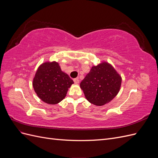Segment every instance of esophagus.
<instances>
[{
	"label": "esophagus",
	"instance_id": "esophagus-1",
	"mask_svg": "<svg viewBox=\"0 0 158 158\" xmlns=\"http://www.w3.org/2000/svg\"><path fill=\"white\" fill-rule=\"evenodd\" d=\"M74 83H75V84H78V83H79V82H80V80H79L78 78H74Z\"/></svg>",
	"mask_w": 158,
	"mask_h": 158
}]
</instances>
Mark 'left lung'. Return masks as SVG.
Instances as JSON below:
<instances>
[{"label":"left lung","instance_id":"obj_1","mask_svg":"<svg viewBox=\"0 0 158 158\" xmlns=\"http://www.w3.org/2000/svg\"><path fill=\"white\" fill-rule=\"evenodd\" d=\"M121 76L107 62L93 66L89 73L80 83L88 101L102 106L110 102L121 88Z\"/></svg>","mask_w":158,"mask_h":158}]
</instances>
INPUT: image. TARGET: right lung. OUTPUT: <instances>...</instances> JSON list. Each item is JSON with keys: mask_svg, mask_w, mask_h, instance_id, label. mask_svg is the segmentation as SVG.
Masks as SVG:
<instances>
[{"mask_svg": "<svg viewBox=\"0 0 158 158\" xmlns=\"http://www.w3.org/2000/svg\"><path fill=\"white\" fill-rule=\"evenodd\" d=\"M74 84L55 61L45 62L38 67L33 80L35 92L43 102L50 105L60 102Z\"/></svg>", "mask_w": 158, "mask_h": 158, "instance_id": "obj_1", "label": "right lung"}]
</instances>
